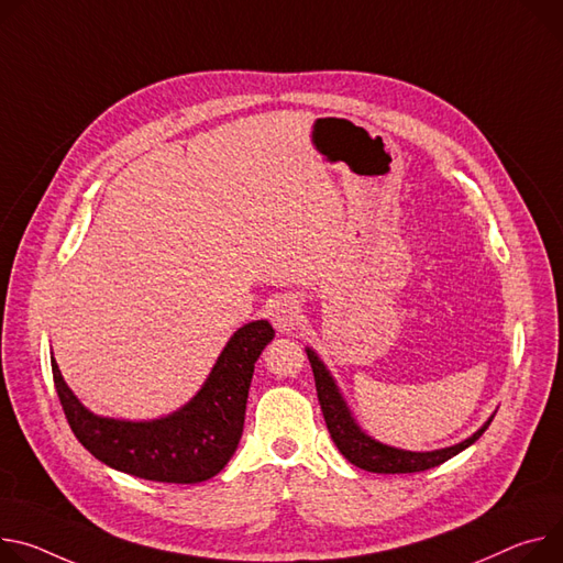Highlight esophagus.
I'll return each mask as SVG.
<instances>
[{
    "instance_id": "34e87169",
    "label": "esophagus",
    "mask_w": 563,
    "mask_h": 563,
    "mask_svg": "<svg viewBox=\"0 0 563 563\" xmlns=\"http://www.w3.org/2000/svg\"><path fill=\"white\" fill-rule=\"evenodd\" d=\"M269 319L274 323V328L280 332V334H289L298 328L302 314H300V305L296 298L291 296H283L278 298L272 308H269Z\"/></svg>"
}]
</instances>
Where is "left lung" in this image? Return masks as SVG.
<instances>
[{
    "mask_svg": "<svg viewBox=\"0 0 563 563\" xmlns=\"http://www.w3.org/2000/svg\"><path fill=\"white\" fill-rule=\"evenodd\" d=\"M305 352H308V360L312 364L317 395H319V404H321L328 431H330L336 449L343 453V457L350 460V463L360 470H366L373 474H413V472H424V470L438 467L444 463V460L472 446L485 433L489 422L494 420V413H492L489 420L476 433H472L467 440L457 442L453 446L435 449V451H406V449L384 444V442L375 440L373 435H368L360 424H356L334 377L330 375L328 366L321 362V356L312 347H305Z\"/></svg>",
    "mask_w": 563,
    "mask_h": 563,
    "instance_id": "8db88e82",
    "label": "left lung"
}]
</instances>
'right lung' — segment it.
I'll return each mask as SVG.
<instances>
[{
	"instance_id": "1",
	"label": "right lung",
	"mask_w": 563,
	"mask_h": 563,
	"mask_svg": "<svg viewBox=\"0 0 563 563\" xmlns=\"http://www.w3.org/2000/svg\"><path fill=\"white\" fill-rule=\"evenodd\" d=\"M272 339L269 321L238 328L190 401L155 420L96 416L67 386L54 356L51 371L74 435L100 463L143 481L192 485L220 474L235 453L253 368Z\"/></svg>"
}]
</instances>
